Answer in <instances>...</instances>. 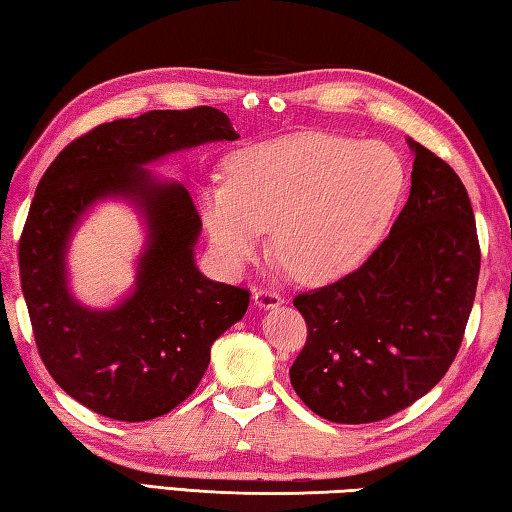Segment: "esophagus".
Here are the masks:
<instances>
[{
  "label": "esophagus",
  "instance_id": "34e87169",
  "mask_svg": "<svg viewBox=\"0 0 512 512\" xmlns=\"http://www.w3.org/2000/svg\"><path fill=\"white\" fill-rule=\"evenodd\" d=\"M254 303L258 308L270 310V308H279L283 303V297L279 292H274L270 288H258V290H254Z\"/></svg>",
  "mask_w": 512,
  "mask_h": 512
}]
</instances>
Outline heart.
Masks as SVG:
<instances>
[{
  "label": "heart",
  "mask_w": 512,
  "mask_h": 512,
  "mask_svg": "<svg viewBox=\"0 0 512 512\" xmlns=\"http://www.w3.org/2000/svg\"><path fill=\"white\" fill-rule=\"evenodd\" d=\"M405 186L396 152L378 141L303 132L233 155L200 209L220 261L240 270L274 227L276 256L301 281L355 270L378 245Z\"/></svg>",
  "instance_id": "b5f03b06"
}]
</instances>
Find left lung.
Listing matches in <instances>:
<instances>
[{
  "label": "left lung",
  "mask_w": 512,
  "mask_h": 512,
  "mask_svg": "<svg viewBox=\"0 0 512 512\" xmlns=\"http://www.w3.org/2000/svg\"><path fill=\"white\" fill-rule=\"evenodd\" d=\"M409 146L411 191L389 236L355 272L294 297L308 339L290 382L333 423H378L432 391L459 353L477 294L468 191L447 161Z\"/></svg>",
  "instance_id": "1"
}]
</instances>
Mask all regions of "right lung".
I'll return each mask as SVG.
<instances>
[{
	"label": "right lung",
	"mask_w": 512,
	"mask_h": 512,
	"mask_svg": "<svg viewBox=\"0 0 512 512\" xmlns=\"http://www.w3.org/2000/svg\"><path fill=\"white\" fill-rule=\"evenodd\" d=\"M209 105L152 110L96 125L51 161L20 238V281L35 344L51 378L105 418L141 423L168 414L200 384L211 346L242 319L249 290L195 267L202 220L186 188L143 164L209 141H233ZM121 194L147 215L149 245L135 292L112 311L83 309L66 290L64 251L89 205Z\"/></svg>",
	"instance_id": "obj_1"
}]
</instances>
